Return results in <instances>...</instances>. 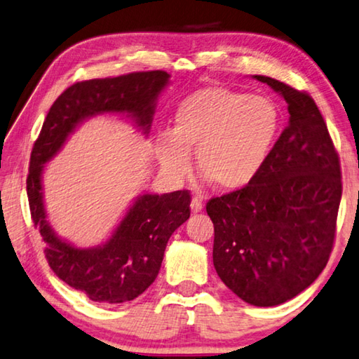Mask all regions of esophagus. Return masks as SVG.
I'll list each match as a JSON object with an SVG mask.
<instances>
[{"mask_svg": "<svg viewBox=\"0 0 359 359\" xmlns=\"http://www.w3.org/2000/svg\"><path fill=\"white\" fill-rule=\"evenodd\" d=\"M191 212L193 213H198L202 210V207H204V204H202V199L201 198H193L191 199Z\"/></svg>", "mask_w": 359, "mask_h": 359, "instance_id": "1", "label": "esophagus"}]
</instances>
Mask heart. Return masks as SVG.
Instances as JSON below:
<instances>
[{
	"label": "heart",
	"instance_id": "1",
	"mask_svg": "<svg viewBox=\"0 0 359 359\" xmlns=\"http://www.w3.org/2000/svg\"><path fill=\"white\" fill-rule=\"evenodd\" d=\"M283 117L270 97L224 86L194 90L179 103L172 133L157 138L163 169L180 177L196 149L199 174L219 190H240L257 177L275 149Z\"/></svg>",
	"mask_w": 359,
	"mask_h": 359
}]
</instances>
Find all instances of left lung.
Here are the masks:
<instances>
[{
  "mask_svg": "<svg viewBox=\"0 0 359 359\" xmlns=\"http://www.w3.org/2000/svg\"><path fill=\"white\" fill-rule=\"evenodd\" d=\"M254 78L287 102L289 123L250 185L212 198L213 265L238 298L278 306L327 266L342 196L341 165L312 97L275 78Z\"/></svg>",
  "mask_w": 359,
  "mask_h": 359,
  "instance_id": "left-lung-1",
  "label": "left lung"
}]
</instances>
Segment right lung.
<instances>
[{
  "mask_svg": "<svg viewBox=\"0 0 359 359\" xmlns=\"http://www.w3.org/2000/svg\"><path fill=\"white\" fill-rule=\"evenodd\" d=\"M168 83L169 74L152 70L72 84L51 105L32 147L26 191L32 223L47 245L45 257L57 278L97 303L132 302L155 281L169 237L190 218V193L142 194L105 243L76 248L57 237L47 219L45 163L61 151L83 121L97 114H127L147 135L157 99Z\"/></svg>",
  "mask_w": 359,
  "mask_h": 359,
  "instance_id": "right-lung-1",
  "label": "right lung"
}]
</instances>
